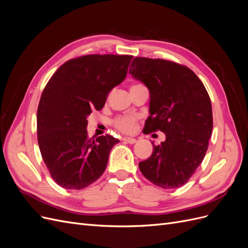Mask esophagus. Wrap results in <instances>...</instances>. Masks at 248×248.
<instances>
[{"instance_id": "obj_1", "label": "esophagus", "mask_w": 248, "mask_h": 248, "mask_svg": "<svg viewBox=\"0 0 248 248\" xmlns=\"http://www.w3.org/2000/svg\"><path fill=\"white\" fill-rule=\"evenodd\" d=\"M123 140L126 141V142H128V144H134V142H137V140L133 139V138H124Z\"/></svg>"}]
</instances>
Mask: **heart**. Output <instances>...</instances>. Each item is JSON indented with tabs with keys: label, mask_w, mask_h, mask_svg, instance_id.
<instances>
[{
	"label": "heart",
	"mask_w": 248,
	"mask_h": 248,
	"mask_svg": "<svg viewBox=\"0 0 248 248\" xmlns=\"http://www.w3.org/2000/svg\"><path fill=\"white\" fill-rule=\"evenodd\" d=\"M137 118L134 116H120L114 120V126L120 131L130 133L136 128Z\"/></svg>",
	"instance_id": "obj_1"
}]
</instances>
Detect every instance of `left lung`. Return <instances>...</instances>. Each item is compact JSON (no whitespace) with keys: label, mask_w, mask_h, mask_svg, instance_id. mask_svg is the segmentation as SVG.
Segmentation results:
<instances>
[{"label":"left lung","mask_w":248,"mask_h":248,"mask_svg":"<svg viewBox=\"0 0 248 248\" xmlns=\"http://www.w3.org/2000/svg\"><path fill=\"white\" fill-rule=\"evenodd\" d=\"M129 73L147 86L150 116L146 133L162 131L166 140L139 168L149 181L164 189L184 185L206 155L213 128L212 106L201 79L184 65L137 57Z\"/></svg>","instance_id":"8db88e82"}]
</instances>
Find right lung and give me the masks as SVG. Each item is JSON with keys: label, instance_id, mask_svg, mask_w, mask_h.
<instances>
[{"label": "right lung", "instance_id": "obj_1", "mask_svg": "<svg viewBox=\"0 0 248 248\" xmlns=\"http://www.w3.org/2000/svg\"><path fill=\"white\" fill-rule=\"evenodd\" d=\"M132 56L87 55L65 62L44 88L37 110V136L54 181L79 190L99 179L120 140L90 139L88 116L100 110L110 90L125 79Z\"/></svg>", "mask_w": 248, "mask_h": 248}]
</instances>
